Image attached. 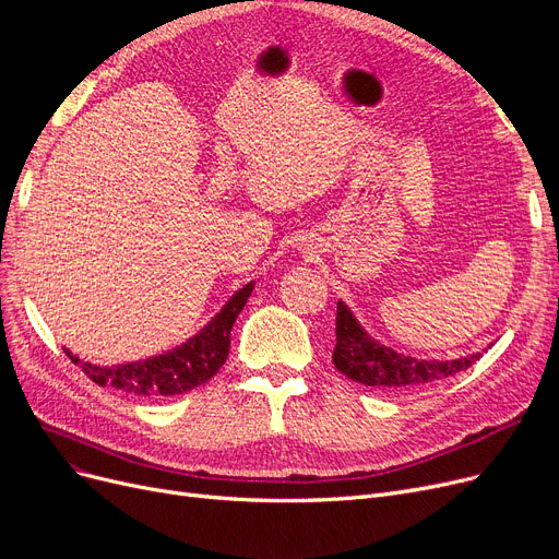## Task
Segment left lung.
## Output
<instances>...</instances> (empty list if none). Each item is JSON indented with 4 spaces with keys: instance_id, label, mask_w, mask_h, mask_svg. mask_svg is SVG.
<instances>
[{
    "instance_id": "1",
    "label": "left lung",
    "mask_w": 559,
    "mask_h": 559,
    "mask_svg": "<svg viewBox=\"0 0 559 559\" xmlns=\"http://www.w3.org/2000/svg\"><path fill=\"white\" fill-rule=\"evenodd\" d=\"M335 335L337 344L333 350V365L337 371L380 392L419 390L468 369L483 356L474 354L460 360H417L396 354L390 346L378 344L342 301H337Z\"/></svg>"
}]
</instances>
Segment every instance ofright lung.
I'll return each mask as SVG.
<instances>
[{"instance_id":"right-lung-1","label":"right lung","mask_w":559,"mask_h":559,"mask_svg":"<svg viewBox=\"0 0 559 559\" xmlns=\"http://www.w3.org/2000/svg\"><path fill=\"white\" fill-rule=\"evenodd\" d=\"M253 283H247L242 289L226 301V306L186 344L167 350L163 356L127 362L117 367H97L91 362H81L70 350L66 354L74 365H81L83 373L102 388H115L127 394L144 399H165L190 392L205 380H211L228 358L230 329L235 319L242 312L247 299L251 297Z\"/></svg>"}]
</instances>
